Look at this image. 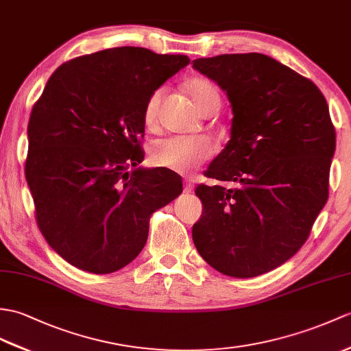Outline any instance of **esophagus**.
Segmentation results:
<instances>
[{"label":"esophagus","mask_w":351,"mask_h":351,"mask_svg":"<svg viewBox=\"0 0 351 351\" xmlns=\"http://www.w3.org/2000/svg\"><path fill=\"white\" fill-rule=\"evenodd\" d=\"M184 191L185 193H191L193 191V182L189 181V179H185V181H184Z\"/></svg>","instance_id":"obj_1"}]
</instances>
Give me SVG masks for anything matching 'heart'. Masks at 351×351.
<instances>
[{
    "label": "heart",
    "mask_w": 351,
    "mask_h": 351,
    "mask_svg": "<svg viewBox=\"0 0 351 351\" xmlns=\"http://www.w3.org/2000/svg\"><path fill=\"white\" fill-rule=\"evenodd\" d=\"M186 93L200 112H205L210 104H219V94L206 80L195 79L186 84ZM162 89L152 93L145 106V122L152 125L157 119ZM215 143L205 136H175L157 141L151 148V160L156 166L173 172H189L214 156Z\"/></svg>",
    "instance_id": "1"
}]
</instances>
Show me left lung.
Listing matches in <instances>:
<instances>
[{
  "label": "left lung",
  "mask_w": 351,
  "mask_h": 351,
  "mask_svg": "<svg viewBox=\"0 0 351 351\" xmlns=\"http://www.w3.org/2000/svg\"><path fill=\"white\" fill-rule=\"evenodd\" d=\"M226 91L230 141L206 176L233 189L199 185V254L218 272L251 278L286 263L304 245L329 195L335 128L311 80L263 53L193 61Z\"/></svg>",
  "instance_id": "left-lung-1"
}]
</instances>
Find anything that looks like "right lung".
<instances>
[{
	"mask_svg": "<svg viewBox=\"0 0 351 351\" xmlns=\"http://www.w3.org/2000/svg\"><path fill=\"white\" fill-rule=\"evenodd\" d=\"M189 64L124 46L79 56L49 77L28 122L25 178L40 232L65 262L119 271L143 250L149 217L182 193L172 170L141 166V141L146 101Z\"/></svg>",
	"mask_w": 351,
	"mask_h": 351,
	"instance_id": "right-lung-1",
	"label": "right lung"
}]
</instances>
